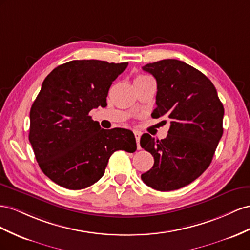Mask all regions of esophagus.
Returning <instances> with one entry per match:
<instances>
[{
	"label": "esophagus",
	"mask_w": 250,
	"mask_h": 250,
	"mask_svg": "<svg viewBox=\"0 0 250 250\" xmlns=\"http://www.w3.org/2000/svg\"><path fill=\"white\" fill-rule=\"evenodd\" d=\"M134 135H135V138H136V142H137V148L140 149V136H141V133L139 131H134Z\"/></svg>",
	"instance_id": "obj_1"
}]
</instances>
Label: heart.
<instances>
[{
  "label": "heart",
  "instance_id": "1",
  "mask_svg": "<svg viewBox=\"0 0 250 250\" xmlns=\"http://www.w3.org/2000/svg\"><path fill=\"white\" fill-rule=\"evenodd\" d=\"M148 76L146 75H138L136 78H135V81H139V80H146V78H147ZM134 81V82H135Z\"/></svg>",
  "mask_w": 250,
  "mask_h": 250
}]
</instances>
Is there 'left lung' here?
Here are the masks:
<instances>
[{
	"mask_svg": "<svg viewBox=\"0 0 250 250\" xmlns=\"http://www.w3.org/2000/svg\"><path fill=\"white\" fill-rule=\"evenodd\" d=\"M157 82L153 118L170 119L165 139L144 134L140 146L154 157L141 179L156 190L181 188L196 180L212 160L223 135L224 108L212 83L200 71L178 60L142 67Z\"/></svg>",
	"mask_w": 250,
	"mask_h": 250,
	"instance_id": "obj_1",
	"label": "left lung"
}]
</instances>
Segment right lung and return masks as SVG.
<instances>
[{
	"mask_svg": "<svg viewBox=\"0 0 250 250\" xmlns=\"http://www.w3.org/2000/svg\"><path fill=\"white\" fill-rule=\"evenodd\" d=\"M127 62L71 61L56 67L42 82L30 110L29 141L41 169L68 189H83L104 174L111 155L136 151L126 129L104 130L89 116L106 105L112 83Z\"/></svg>",
	"mask_w": 250,
	"mask_h": 250,
	"instance_id": "obj_1",
	"label": "right lung"
}]
</instances>
